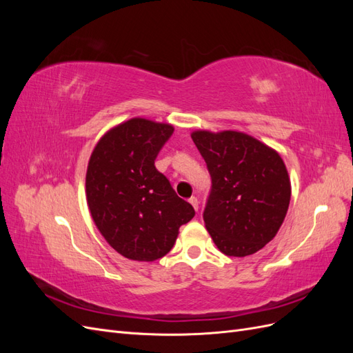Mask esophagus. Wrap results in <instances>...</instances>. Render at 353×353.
<instances>
[{
  "instance_id": "esophagus-1",
  "label": "esophagus",
  "mask_w": 353,
  "mask_h": 353,
  "mask_svg": "<svg viewBox=\"0 0 353 353\" xmlns=\"http://www.w3.org/2000/svg\"><path fill=\"white\" fill-rule=\"evenodd\" d=\"M188 201L191 203V205H193V208H194L196 210H199V199H197V197H191Z\"/></svg>"
}]
</instances>
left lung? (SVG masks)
<instances>
[{"label":"left lung","mask_w":353,"mask_h":353,"mask_svg":"<svg viewBox=\"0 0 353 353\" xmlns=\"http://www.w3.org/2000/svg\"><path fill=\"white\" fill-rule=\"evenodd\" d=\"M191 138L212 179L203 219L227 256L253 254L279 232L290 203V179L280 154L236 131H196Z\"/></svg>","instance_id":"8db88e82"}]
</instances>
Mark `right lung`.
<instances>
[{"label":"right lung","mask_w":353,"mask_h":353,"mask_svg":"<svg viewBox=\"0 0 353 353\" xmlns=\"http://www.w3.org/2000/svg\"><path fill=\"white\" fill-rule=\"evenodd\" d=\"M172 134L168 123L134 117L105 134L91 154L85 181L91 216L105 241L128 259L163 258L179 227L196 215L154 166Z\"/></svg>","instance_id":"1"}]
</instances>
